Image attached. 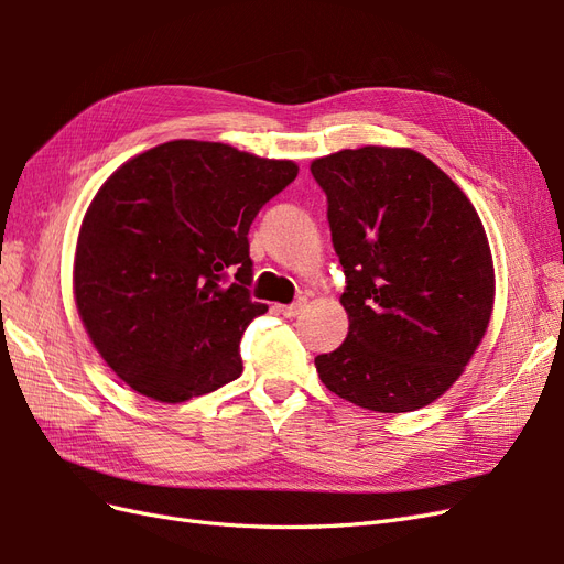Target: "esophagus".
Returning <instances> with one entry per match:
<instances>
[{"label":"esophagus","mask_w":564,"mask_h":564,"mask_svg":"<svg viewBox=\"0 0 564 564\" xmlns=\"http://www.w3.org/2000/svg\"><path fill=\"white\" fill-rule=\"evenodd\" d=\"M303 308H305V299H299L296 303H289V305L278 303V305H275V313H278V315H284V317H296Z\"/></svg>","instance_id":"esophagus-1"}]
</instances>
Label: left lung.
Here are the masks:
<instances>
[{"mask_svg": "<svg viewBox=\"0 0 564 564\" xmlns=\"http://www.w3.org/2000/svg\"><path fill=\"white\" fill-rule=\"evenodd\" d=\"M332 242L346 272L348 336L315 357L338 398L416 412L464 373L494 308L487 232L464 191L412 148L319 158Z\"/></svg>", "mask_w": 564, "mask_h": 564, "instance_id": "1", "label": "left lung"}]
</instances>
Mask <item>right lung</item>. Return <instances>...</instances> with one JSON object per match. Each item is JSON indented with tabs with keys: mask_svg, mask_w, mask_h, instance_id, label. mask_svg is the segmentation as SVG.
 I'll return each mask as SVG.
<instances>
[{
	"mask_svg": "<svg viewBox=\"0 0 564 564\" xmlns=\"http://www.w3.org/2000/svg\"><path fill=\"white\" fill-rule=\"evenodd\" d=\"M296 174L292 160L181 139L100 185L77 237L75 303L131 390L176 404L240 377L242 334L268 311L247 289L249 226Z\"/></svg>",
	"mask_w": 564,
	"mask_h": 564,
	"instance_id": "obj_1",
	"label": "right lung"
}]
</instances>
